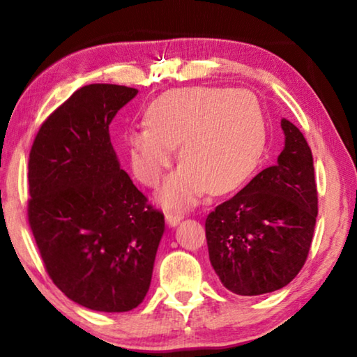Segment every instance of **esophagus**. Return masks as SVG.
Here are the masks:
<instances>
[{"label": "esophagus", "mask_w": 357, "mask_h": 357, "mask_svg": "<svg viewBox=\"0 0 357 357\" xmlns=\"http://www.w3.org/2000/svg\"><path fill=\"white\" fill-rule=\"evenodd\" d=\"M165 219H167L168 225L174 227V225H178L181 219H183V214H179V213H167L165 214Z\"/></svg>", "instance_id": "34e87169"}]
</instances>
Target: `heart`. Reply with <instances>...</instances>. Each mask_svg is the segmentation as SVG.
I'll use <instances>...</instances> for the list:
<instances>
[{
  "mask_svg": "<svg viewBox=\"0 0 357 357\" xmlns=\"http://www.w3.org/2000/svg\"><path fill=\"white\" fill-rule=\"evenodd\" d=\"M146 123L126 137L142 183H159L176 146L183 162L160 193L167 206H189L208 190L219 195L238 189L264 149L261 108L255 96L243 89H170L149 105Z\"/></svg>",
  "mask_w": 357,
  "mask_h": 357,
  "instance_id": "b5f03b06",
  "label": "heart"
}]
</instances>
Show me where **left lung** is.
Listing matches in <instances>:
<instances>
[{
    "label": "left lung",
    "instance_id": "obj_1",
    "mask_svg": "<svg viewBox=\"0 0 357 357\" xmlns=\"http://www.w3.org/2000/svg\"><path fill=\"white\" fill-rule=\"evenodd\" d=\"M285 148L243 190L206 217L211 264L223 287L258 296L288 285L309 257L318 214L309 143L282 119Z\"/></svg>",
    "mask_w": 357,
    "mask_h": 357
}]
</instances>
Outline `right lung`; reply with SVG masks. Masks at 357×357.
I'll list each match as a JSON object with an SVG mask.
<instances>
[{"mask_svg": "<svg viewBox=\"0 0 357 357\" xmlns=\"http://www.w3.org/2000/svg\"><path fill=\"white\" fill-rule=\"evenodd\" d=\"M137 93L107 83L77 89L29 151L28 222L47 274L98 312H129L144 299L165 229L110 142L108 126Z\"/></svg>", "mask_w": 357, "mask_h": 357, "instance_id": "obj_1", "label": "right lung"}]
</instances>
